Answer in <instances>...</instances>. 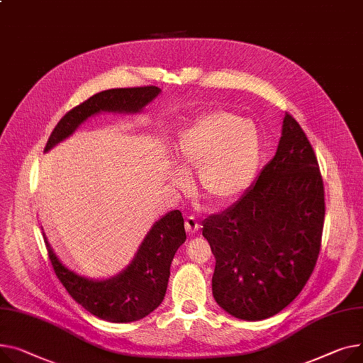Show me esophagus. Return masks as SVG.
<instances>
[{"mask_svg": "<svg viewBox=\"0 0 363 363\" xmlns=\"http://www.w3.org/2000/svg\"><path fill=\"white\" fill-rule=\"evenodd\" d=\"M199 229H200V223L197 222L196 217H192V216L186 217V220H185V230H186V233L188 235H196L199 232Z\"/></svg>", "mask_w": 363, "mask_h": 363, "instance_id": "34e87169", "label": "esophagus"}]
</instances>
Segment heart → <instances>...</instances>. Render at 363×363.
Returning a JSON list of instances; mask_svg holds the SVG:
<instances>
[{
	"mask_svg": "<svg viewBox=\"0 0 363 363\" xmlns=\"http://www.w3.org/2000/svg\"><path fill=\"white\" fill-rule=\"evenodd\" d=\"M177 153L185 167L197 169L201 194L223 206L239 199L252 184L261 163L262 137L252 121L217 109L178 135ZM171 178L178 188L189 182L182 167H175Z\"/></svg>",
	"mask_w": 363,
	"mask_h": 363,
	"instance_id": "heart-1",
	"label": "heart"
}]
</instances>
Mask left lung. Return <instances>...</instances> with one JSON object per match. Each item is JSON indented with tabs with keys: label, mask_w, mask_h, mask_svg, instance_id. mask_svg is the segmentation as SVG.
Segmentation results:
<instances>
[{
	"label": "left lung",
	"mask_w": 363,
	"mask_h": 363,
	"mask_svg": "<svg viewBox=\"0 0 363 363\" xmlns=\"http://www.w3.org/2000/svg\"><path fill=\"white\" fill-rule=\"evenodd\" d=\"M325 203L311 143L287 113L274 157L232 207L203 222L216 258L213 296L230 315L259 321L291 303L315 267Z\"/></svg>",
	"instance_id": "1"
}]
</instances>
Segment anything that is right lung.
I'll use <instances>...</instances> for the list:
<instances>
[{"mask_svg": "<svg viewBox=\"0 0 363 363\" xmlns=\"http://www.w3.org/2000/svg\"><path fill=\"white\" fill-rule=\"evenodd\" d=\"M159 93L160 89L156 86H144L109 89L93 94L60 119L48 138L45 152L69 137L87 118L99 112L137 113ZM185 239L181 211H169L153 225L125 270L111 279L98 281L77 276L64 267L43 233L54 272L67 292L94 317L109 323L138 321L162 303L171 274V262Z\"/></svg>", "mask_w": 363, "mask_h": 363, "instance_id": "obj_1", "label": "right lung"}]
</instances>
